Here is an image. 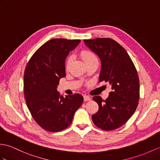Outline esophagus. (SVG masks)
I'll return each instance as SVG.
<instances>
[{
	"instance_id": "34e87169",
	"label": "esophagus",
	"mask_w": 160,
	"mask_h": 160,
	"mask_svg": "<svg viewBox=\"0 0 160 160\" xmlns=\"http://www.w3.org/2000/svg\"><path fill=\"white\" fill-rule=\"evenodd\" d=\"M83 99H84V101H89V100H91V98H90V97H89V96L85 95V96H83Z\"/></svg>"
}]
</instances>
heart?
Listing matches in <instances>:
<instances>
[{
	"label": "heart",
	"mask_w": 160,
	"mask_h": 160,
	"mask_svg": "<svg viewBox=\"0 0 160 160\" xmlns=\"http://www.w3.org/2000/svg\"><path fill=\"white\" fill-rule=\"evenodd\" d=\"M80 55L81 58H83L84 62L86 63V64L92 63L93 62L98 61V58H97L96 54L89 50L81 51L80 53ZM72 60H73L72 56H68L67 59H66L65 63H64V67L66 70L69 69L70 67H71V65Z\"/></svg>",
	"instance_id": "heart-1"
}]
</instances>
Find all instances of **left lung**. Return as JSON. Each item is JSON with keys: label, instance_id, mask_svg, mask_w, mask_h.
Wrapping results in <instances>:
<instances>
[{"label": "left lung", "instance_id": "8db88e82", "mask_svg": "<svg viewBox=\"0 0 160 160\" xmlns=\"http://www.w3.org/2000/svg\"><path fill=\"white\" fill-rule=\"evenodd\" d=\"M84 42L100 58L99 81L108 82L112 89L106 100L99 96L93 97L99 108L92 115V121L102 130H115L128 122L138 107L140 92L137 71L126 49L112 38L85 39Z\"/></svg>", "mask_w": 160, "mask_h": 160}]
</instances>
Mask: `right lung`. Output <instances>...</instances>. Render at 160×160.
<instances>
[{
    "instance_id": "1",
    "label": "right lung",
    "mask_w": 160,
    "mask_h": 160,
    "mask_svg": "<svg viewBox=\"0 0 160 160\" xmlns=\"http://www.w3.org/2000/svg\"><path fill=\"white\" fill-rule=\"evenodd\" d=\"M80 41L53 38L41 46L27 63L24 76L26 102L35 122L47 131L67 128L83 103L79 93L63 97L56 89L60 78L66 75L65 58Z\"/></svg>"
}]
</instances>
